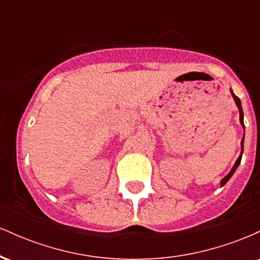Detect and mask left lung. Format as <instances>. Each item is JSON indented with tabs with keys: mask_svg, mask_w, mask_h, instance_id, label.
<instances>
[{
	"mask_svg": "<svg viewBox=\"0 0 260 260\" xmlns=\"http://www.w3.org/2000/svg\"><path fill=\"white\" fill-rule=\"evenodd\" d=\"M230 92H231L232 98H234V100H235V103H236V106L238 107V111H240V122H241V124H242V127L244 128V123H243V110H242V104H241V100L238 99V98L236 96V95L234 94V91H232V89H230ZM243 142H244V134H243L242 142H241V154H240V156H238V159L236 160V162H235L234 168L231 169V171H230L229 174L226 175L225 177L222 178L221 182H220V184H221V187H222V186H225V184H226V182H228V181L230 180V178H231V176L235 174V171H236V170H237L238 165H240V164H241V159H242V154H243Z\"/></svg>",
	"mask_w": 260,
	"mask_h": 260,
	"instance_id": "obj_1",
	"label": "left lung"
}]
</instances>
